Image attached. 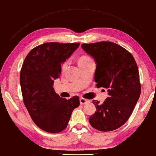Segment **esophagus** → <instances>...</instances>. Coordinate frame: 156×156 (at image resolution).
Masks as SVG:
<instances>
[{
    "mask_svg": "<svg viewBox=\"0 0 156 156\" xmlns=\"http://www.w3.org/2000/svg\"><path fill=\"white\" fill-rule=\"evenodd\" d=\"M80 100V104H85L87 103V102L89 101L88 99H85V98H81Z\"/></svg>",
    "mask_w": 156,
    "mask_h": 156,
    "instance_id": "obj_1",
    "label": "esophagus"
}]
</instances>
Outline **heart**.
<instances>
[{"instance_id":"obj_1","label":"heart","mask_w":156,"mask_h":156,"mask_svg":"<svg viewBox=\"0 0 156 156\" xmlns=\"http://www.w3.org/2000/svg\"><path fill=\"white\" fill-rule=\"evenodd\" d=\"M90 58H91L90 57H88V56H82V57H80V59H79V62H81V61H87V60L90 59ZM66 66H67V62H65L62 66V68L63 69L65 68Z\"/></svg>"}]
</instances>
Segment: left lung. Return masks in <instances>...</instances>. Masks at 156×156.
<instances>
[{"instance_id":"8db88e82","label":"left lung","mask_w":156,"mask_h":156,"mask_svg":"<svg viewBox=\"0 0 156 156\" xmlns=\"http://www.w3.org/2000/svg\"><path fill=\"white\" fill-rule=\"evenodd\" d=\"M81 48L96 61L97 88L108 92L103 104L93 101L96 112L89 122L98 131H113L128 120L141 93L136 60L128 50L113 42L83 43Z\"/></svg>"}]
</instances>
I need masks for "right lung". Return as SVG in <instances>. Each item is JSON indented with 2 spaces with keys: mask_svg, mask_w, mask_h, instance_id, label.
<instances>
[{
  "mask_svg": "<svg viewBox=\"0 0 156 156\" xmlns=\"http://www.w3.org/2000/svg\"><path fill=\"white\" fill-rule=\"evenodd\" d=\"M80 43H45L28 53L20 73L23 100L35 124L43 131L56 133L67 126L80 98L59 97L53 88L61 75V63L69 58Z\"/></svg>",
  "mask_w": 156,
  "mask_h": 156,
  "instance_id": "1",
  "label": "right lung"
}]
</instances>
